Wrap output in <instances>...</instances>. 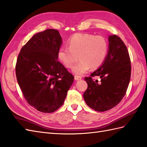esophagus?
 Returning <instances> with one entry per match:
<instances>
[{
  "label": "esophagus",
  "mask_w": 147,
  "mask_h": 147,
  "mask_svg": "<svg viewBox=\"0 0 147 147\" xmlns=\"http://www.w3.org/2000/svg\"><path fill=\"white\" fill-rule=\"evenodd\" d=\"M74 80H76V81L81 80V76H76V75H75V76H74Z\"/></svg>",
  "instance_id": "1"
}]
</instances>
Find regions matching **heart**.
Masks as SVG:
<instances>
[{
    "mask_svg": "<svg viewBox=\"0 0 147 147\" xmlns=\"http://www.w3.org/2000/svg\"><path fill=\"white\" fill-rule=\"evenodd\" d=\"M68 47H61L58 58L67 68H71L78 60L80 61L73 67V72L82 75L91 67L94 69L102 65L108 51V43L104 37L91 34L76 33L67 41Z\"/></svg>",
    "mask_w": 147,
    "mask_h": 147,
    "instance_id": "b5f03b06",
    "label": "heart"
}]
</instances>
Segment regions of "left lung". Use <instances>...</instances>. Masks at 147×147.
<instances>
[{
    "instance_id": "obj_1",
    "label": "left lung",
    "mask_w": 147,
    "mask_h": 147,
    "mask_svg": "<svg viewBox=\"0 0 147 147\" xmlns=\"http://www.w3.org/2000/svg\"><path fill=\"white\" fill-rule=\"evenodd\" d=\"M109 50L103 64L89 77H86L88 88L84 92L86 104L99 112L116 106L125 95L131 75L130 59L123 41L115 35L109 36ZM99 77L100 81L94 77Z\"/></svg>"
}]
</instances>
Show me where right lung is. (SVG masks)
Here are the masks:
<instances>
[{
	"label": "right lung",
	"mask_w": 147,
	"mask_h": 147,
	"mask_svg": "<svg viewBox=\"0 0 147 147\" xmlns=\"http://www.w3.org/2000/svg\"><path fill=\"white\" fill-rule=\"evenodd\" d=\"M62 42L58 30L47 29L33 35L18 56V85L27 102L41 112L58 110L74 81V76L58 61Z\"/></svg>",
	"instance_id": "obj_1"
}]
</instances>
